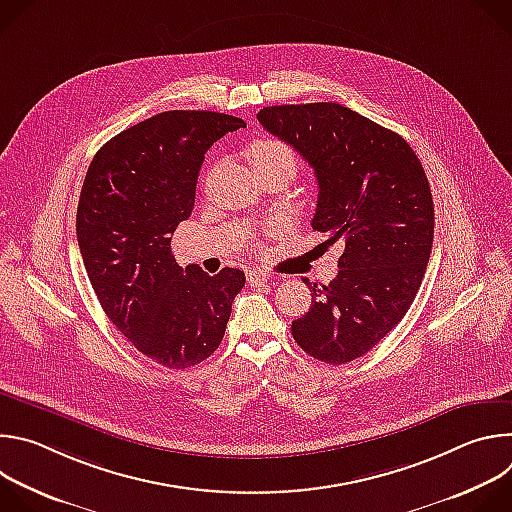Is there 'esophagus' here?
Returning a JSON list of instances; mask_svg holds the SVG:
<instances>
[{"label":"esophagus","mask_w":512,"mask_h":512,"mask_svg":"<svg viewBox=\"0 0 512 512\" xmlns=\"http://www.w3.org/2000/svg\"><path fill=\"white\" fill-rule=\"evenodd\" d=\"M247 279H249V283H251L253 287H265V285L269 283L271 275H269L267 271H263V269H253V271H249Z\"/></svg>","instance_id":"esophagus-1"}]
</instances>
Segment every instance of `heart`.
Instances as JSON below:
<instances>
[{"mask_svg": "<svg viewBox=\"0 0 512 512\" xmlns=\"http://www.w3.org/2000/svg\"><path fill=\"white\" fill-rule=\"evenodd\" d=\"M247 156L255 170L257 168H287L291 174H294L298 168L296 154L291 152L289 145L279 139H273V137L253 141L249 145Z\"/></svg>", "mask_w": 512, "mask_h": 512, "instance_id": "heart-1", "label": "heart"}]
</instances>
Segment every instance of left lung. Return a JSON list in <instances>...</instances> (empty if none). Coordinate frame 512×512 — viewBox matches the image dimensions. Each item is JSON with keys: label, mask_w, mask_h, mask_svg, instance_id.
Instances as JSON below:
<instances>
[{"label": "left lung", "mask_w": 512, "mask_h": 512, "mask_svg": "<svg viewBox=\"0 0 512 512\" xmlns=\"http://www.w3.org/2000/svg\"><path fill=\"white\" fill-rule=\"evenodd\" d=\"M259 123L289 143L318 180L312 229L344 245L338 275L310 283L312 308L291 322L310 356L344 364L367 354L407 314L433 243L425 170L395 131L338 103L275 105Z\"/></svg>", "instance_id": "8db88e82"}]
</instances>
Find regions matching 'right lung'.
<instances>
[{"label":"right lung","instance_id":"obj_1","mask_svg":"<svg viewBox=\"0 0 512 512\" xmlns=\"http://www.w3.org/2000/svg\"><path fill=\"white\" fill-rule=\"evenodd\" d=\"M245 121L214 111H164L111 137L79 198L77 239L107 318L148 358L190 369L221 344L245 273L186 271L172 235L194 208L198 172L214 141Z\"/></svg>","mask_w":512,"mask_h":512}]
</instances>
